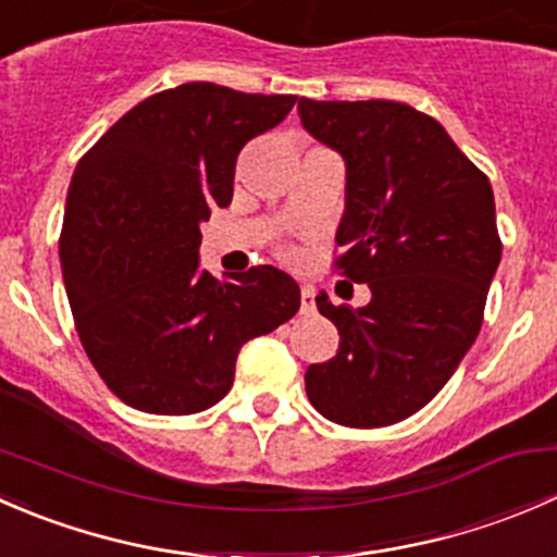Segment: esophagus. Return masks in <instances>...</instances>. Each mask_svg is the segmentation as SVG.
<instances>
[{"label": "esophagus", "instance_id": "esophagus-1", "mask_svg": "<svg viewBox=\"0 0 557 557\" xmlns=\"http://www.w3.org/2000/svg\"><path fill=\"white\" fill-rule=\"evenodd\" d=\"M301 312H314V290L310 285H301Z\"/></svg>", "mask_w": 557, "mask_h": 557}]
</instances>
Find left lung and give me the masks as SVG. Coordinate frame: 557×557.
Returning a JSON list of instances; mask_svg holds the SVG:
<instances>
[{"label": "left lung", "instance_id": "left-lung-1", "mask_svg": "<svg viewBox=\"0 0 557 557\" xmlns=\"http://www.w3.org/2000/svg\"><path fill=\"white\" fill-rule=\"evenodd\" d=\"M299 117L345 161L336 267L372 290L367 307L314 299L339 350L307 369V396L331 423L380 429L425 407L480 334L502 261L493 188L409 104L301 97Z\"/></svg>", "mask_w": 557, "mask_h": 557}]
</instances>
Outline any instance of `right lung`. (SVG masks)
Wrapping results in <instances>:
<instances>
[{"instance_id":"add662e5","label":"right lung","mask_w":557,"mask_h":557,"mask_svg":"<svg viewBox=\"0 0 557 557\" xmlns=\"http://www.w3.org/2000/svg\"><path fill=\"white\" fill-rule=\"evenodd\" d=\"M294 102L185 83L132 107L72 174L64 288L88 358L128 407L210 409L245 342L299 312V285L280 269L218 280L199 263L201 223L232 205L239 150Z\"/></svg>"}]
</instances>
